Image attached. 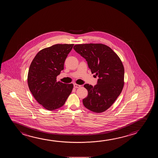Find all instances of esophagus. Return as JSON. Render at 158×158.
<instances>
[{
    "mask_svg": "<svg viewBox=\"0 0 158 158\" xmlns=\"http://www.w3.org/2000/svg\"><path fill=\"white\" fill-rule=\"evenodd\" d=\"M80 86H81V85H78V84H74V87H75V88H79Z\"/></svg>",
    "mask_w": 158,
    "mask_h": 158,
    "instance_id": "34e87169",
    "label": "esophagus"
}]
</instances>
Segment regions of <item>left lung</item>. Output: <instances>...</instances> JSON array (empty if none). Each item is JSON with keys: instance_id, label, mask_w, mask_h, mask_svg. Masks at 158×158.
Wrapping results in <instances>:
<instances>
[{"instance_id": "obj_1", "label": "left lung", "mask_w": 158, "mask_h": 158, "mask_svg": "<svg viewBox=\"0 0 158 158\" xmlns=\"http://www.w3.org/2000/svg\"><path fill=\"white\" fill-rule=\"evenodd\" d=\"M74 49L87 62L92 73L98 77L97 84H85L87 97L83 99L85 108L97 113L110 108L121 93L124 86V69L118 56L105 44H80Z\"/></svg>"}]
</instances>
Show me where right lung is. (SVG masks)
<instances>
[{"label": "right lung", "instance_id": "obj_1", "mask_svg": "<svg viewBox=\"0 0 158 158\" xmlns=\"http://www.w3.org/2000/svg\"><path fill=\"white\" fill-rule=\"evenodd\" d=\"M73 44H57L44 48L31 63L27 84L37 102L47 110H54L64 105L73 89V84L56 81V77L64 69L67 55Z\"/></svg>", "mask_w": 158, "mask_h": 158}]
</instances>
